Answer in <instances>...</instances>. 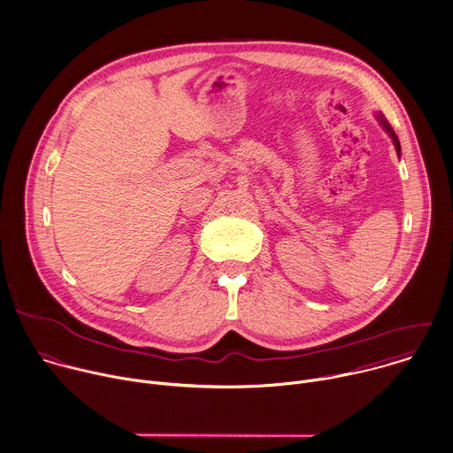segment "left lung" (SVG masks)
Listing matches in <instances>:
<instances>
[{
	"instance_id": "left-lung-1",
	"label": "left lung",
	"mask_w": 453,
	"mask_h": 453,
	"mask_svg": "<svg viewBox=\"0 0 453 453\" xmlns=\"http://www.w3.org/2000/svg\"><path fill=\"white\" fill-rule=\"evenodd\" d=\"M379 120H380V124L384 126V129L389 133V136L393 138V142H395V147H396V152H400V143H398V140H396V136H395V133H393V129L389 127V124L382 119V115H379Z\"/></svg>"
}]
</instances>
